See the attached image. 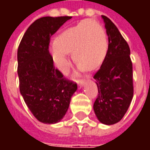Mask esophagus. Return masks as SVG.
Instances as JSON below:
<instances>
[{
    "instance_id": "obj_1",
    "label": "esophagus",
    "mask_w": 150,
    "mask_h": 150,
    "mask_svg": "<svg viewBox=\"0 0 150 150\" xmlns=\"http://www.w3.org/2000/svg\"><path fill=\"white\" fill-rule=\"evenodd\" d=\"M85 83H86L85 80H78V86L79 87V88H81L85 84Z\"/></svg>"
}]
</instances>
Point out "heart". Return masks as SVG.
<instances>
[{
  "label": "heart",
  "mask_w": 150,
  "mask_h": 150,
  "mask_svg": "<svg viewBox=\"0 0 150 150\" xmlns=\"http://www.w3.org/2000/svg\"><path fill=\"white\" fill-rule=\"evenodd\" d=\"M108 49V37L103 26L97 21L86 19L62 30L54 42L50 44L49 53L56 67L67 73L71 66L68 52H71L79 68L93 70L103 62Z\"/></svg>",
  "instance_id": "obj_1"
}]
</instances>
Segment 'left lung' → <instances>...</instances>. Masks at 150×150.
I'll use <instances>...</instances> for the list:
<instances>
[{
  "mask_svg": "<svg viewBox=\"0 0 150 150\" xmlns=\"http://www.w3.org/2000/svg\"><path fill=\"white\" fill-rule=\"evenodd\" d=\"M108 39L107 54L93 78L98 94L93 105L99 121L111 125L125 116L133 96L132 64L130 49L115 24L106 16H101Z\"/></svg>",
  "mask_w": 150,
  "mask_h": 150,
  "instance_id": "8db88e82",
  "label": "left lung"
}]
</instances>
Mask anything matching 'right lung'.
Returning a JSON list of instances; mask_svg holds the SVG:
<instances>
[{
    "label": "right lung",
    "mask_w": 150,
    "mask_h": 150,
    "mask_svg": "<svg viewBox=\"0 0 150 150\" xmlns=\"http://www.w3.org/2000/svg\"><path fill=\"white\" fill-rule=\"evenodd\" d=\"M71 17H43L33 22L18 50L19 88L29 109L44 124L64 117L77 84L66 79L49 53L50 37Z\"/></svg>",
    "instance_id": "right-lung-1"
}]
</instances>
